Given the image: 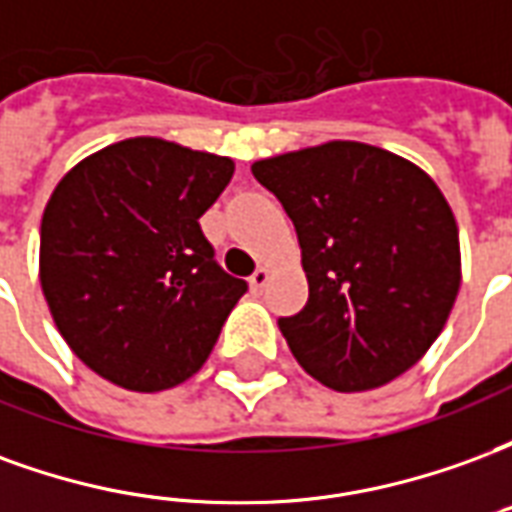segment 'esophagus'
<instances>
[{
  "instance_id": "34e87169",
  "label": "esophagus",
  "mask_w": 512,
  "mask_h": 512,
  "mask_svg": "<svg viewBox=\"0 0 512 512\" xmlns=\"http://www.w3.org/2000/svg\"><path fill=\"white\" fill-rule=\"evenodd\" d=\"M268 279H271V271H268V266H260V268H257V271H255V274L249 277V288H252V290H255V293H257V290L266 288Z\"/></svg>"
}]
</instances>
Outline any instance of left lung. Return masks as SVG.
Returning <instances> with one entry per match:
<instances>
[{
    "label": "left lung",
    "instance_id": "8db88e82",
    "mask_svg": "<svg viewBox=\"0 0 512 512\" xmlns=\"http://www.w3.org/2000/svg\"><path fill=\"white\" fill-rule=\"evenodd\" d=\"M290 216L310 285L279 318L290 351L337 392H367L417 365L461 288L450 202L425 169L384 147L334 139L252 164Z\"/></svg>",
    "mask_w": 512,
    "mask_h": 512
}]
</instances>
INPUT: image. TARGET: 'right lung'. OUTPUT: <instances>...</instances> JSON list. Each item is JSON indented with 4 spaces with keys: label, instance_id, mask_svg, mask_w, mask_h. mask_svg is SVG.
I'll use <instances>...</instances> for the list:
<instances>
[{
    "label": "right lung",
    "instance_id": "add662e5",
    "mask_svg": "<svg viewBox=\"0 0 512 512\" xmlns=\"http://www.w3.org/2000/svg\"><path fill=\"white\" fill-rule=\"evenodd\" d=\"M233 172V158L134 136L82 158L51 191L40 288L93 373L161 392L205 365L246 293L200 230Z\"/></svg>",
    "mask_w": 512,
    "mask_h": 512
}]
</instances>
